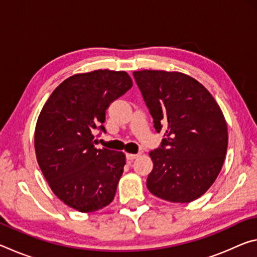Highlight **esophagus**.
I'll use <instances>...</instances> for the list:
<instances>
[{
  "label": "esophagus",
  "instance_id": "obj_1",
  "mask_svg": "<svg viewBox=\"0 0 257 257\" xmlns=\"http://www.w3.org/2000/svg\"><path fill=\"white\" fill-rule=\"evenodd\" d=\"M139 155H141V154H127V155H125V158H127L128 161H134L135 159H137Z\"/></svg>",
  "mask_w": 257,
  "mask_h": 257
}]
</instances>
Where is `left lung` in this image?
Wrapping results in <instances>:
<instances>
[{
    "label": "left lung",
    "mask_w": 257,
    "mask_h": 257,
    "mask_svg": "<svg viewBox=\"0 0 257 257\" xmlns=\"http://www.w3.org/2000/svg\"><path fill=\"white\" fill-rule=\"evenodd\" d=\"M134 77L155 130H164L161 146L150 153L153 170L147 188L169 202L195 201L215 181L224 162L223 113L205 87L185 73L142 70Z\"/></svg>",
    "instance_id": "1"
}]
</instances>
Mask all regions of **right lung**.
<instances>
[{
  "instance_id": "1",
  "label": "right lung",
  "mask_w": 257,
  "mask_h": 257,
  "mask_svg": "<svg viewBox=\"0 0 257 257\" xmlns=\"http://www.w3.org/2000/svg\"><path fill=\"white\" fill-rule=\"evenodd\" d=\"M133 87L127 72L78 73L56 87L43 106L35 129L38 165L64 204L95 212L114 198L125 155L97 150L95 130L105 133V111Z\"/></svg>"
}]
</instances>
